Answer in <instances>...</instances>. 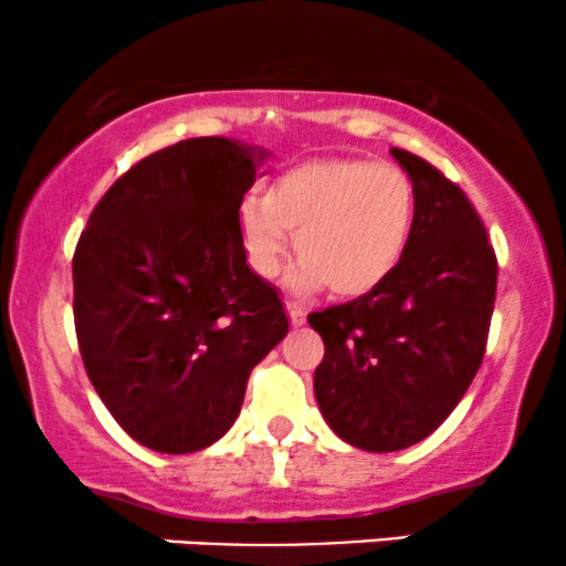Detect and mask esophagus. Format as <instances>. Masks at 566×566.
I'll return each mask as SVG.
<instances>
[{"mask_svg":"<svg viewBox=\"0 0 566 566\" xmlns=\"http://www.w3.org/2000/svg\"><path fill=\"white\" fill-rule=\"evenodd\" d=\"M287 314H290L292 327H303V324H305V308L301 303L287 301Z\"/></svg>","mask_w":566,"mask_h":566,"instance_id":"obj_1","label":"esophagus"}]
</instances>
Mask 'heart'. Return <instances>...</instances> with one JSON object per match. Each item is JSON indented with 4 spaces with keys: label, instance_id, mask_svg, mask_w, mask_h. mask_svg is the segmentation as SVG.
Here are the masks:
<instances>
[{
    "label": "heart",
    "instance_id": "obj_1",
    "mask_svg": "<svg viewBox=\"0 0 566 566\" xmlns=\"http://www.w3.org/2000/svg\"><path fill=\"white\" fill-rule=\"evenodd\" d=\"M418 229V191L399 167L367 159H311L271 178L263 197L239 210L250 269L271 279L292 247L301 263L292 287L365 297L405 261Z\"/></svg>",
    "mask_w": 566,
    "mask_h": 566
}]
</instances>
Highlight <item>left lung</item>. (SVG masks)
Wrapping results in <instances>:
<instances>
[{"label":"left lung","mask_w":566,"mask_h":566,"mask_svg":"<svg viewBox=\"0 0 566 566\" xmlns=\"http://www.w3.org/2000/svg\"><path fill=\"white\" fill-rule=\"evenodd\" d=\"M391 154L418 191L405 261L380 290L308 316L324 340V420L367 452L405 450L450 418L484 359L497 290L495 250L465 193L426 159Z\"/></svg>","instance_id":"1"}]
</instances>
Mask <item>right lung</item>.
Here are the masks:
<instances>
[{
	"mask_svg": "<svg viewBox=\"0 0 566 566\" xmlns=\"http://www.w3.org/2000/svg\"><path fill=\"white\" fill-rule=\"evenodd\" d=\"M265 157L231 138L161 148L103 193L76 244L84 369L116 423L154 452L216 444L252 367L290 329L239 237Z\"/></svg>",
	"mask_w": 566,
	"mask_h": 566,
	"instance_id": "obj_1",
	"label": "right lung"
}]
</instances>
